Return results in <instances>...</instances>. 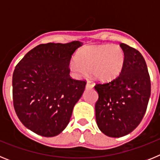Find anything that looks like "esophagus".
<instances>
[{
  "instance_id": "obj_1",
  "label": "esophagus",
  "mask_w": 160,
  "mask_h": 160,
  "mask_svg": "<svg viewBox=\"0 0 160 160\" xmlns=\"http://www.w3.org/2000/svg\"><path fill=\"white\" fill-rule=\"evenodd\" d=\"M93 87H94V85L91 84L90 82H87V86H86V88H87V89H92Z\"/></svg>"
}]
</instances>
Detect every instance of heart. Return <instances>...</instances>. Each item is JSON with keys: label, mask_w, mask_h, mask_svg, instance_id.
Wrapping results in <instances>:
<instances>
[{"label": "heart", "mask_w": 160, "mask_h": 160, "mask_svg": "<svg viewBox=\"0 0 160 160\" xmlns=\"http://www.w3.org/2000/svg\"><path fill=\"white\" fill-rule=\"evenodd\" d=\"M125 65V54L116 45L86 46L79 49L76 60L70 63V70L77 75L92 73L97 81L107 82L119 77Z\"/></svg>", "instance_id": "b5f03b06"}]
</instances>
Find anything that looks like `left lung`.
Instances as JSON below:
<instances>
[{
    "mask_svg": "<svg viewBox=\"0 0 160 160\" xmlns=\"http://www.w3.org/2000/svg\"><path fill=\"white\" fill-rule=\"evenodd\" d=\"M125 54L122 72L113 81L96 84V122L106 135L118 138L128 135L143 118L151 95V80L142 55L120 44Z\"/></svg>",
    "mask_w": 160,
    "mask_h": 160,
    "instance_id": "8db88e82",
    "label": "left lung"
}]
</instances>
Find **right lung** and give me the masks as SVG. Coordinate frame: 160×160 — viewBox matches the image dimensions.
<instances>
[{"instance_id":"add662e5","label":"right lung","mask_w":160,"mask_h":160,"mask_svg":"<svg viewBox=\"0 0 160 160\" xmlns=\"http://www.w3.org/2000/svg\"><path fill=\"white\" fill-rule=\"evenodd\" d=\"M82 45L41 44L28 52L12 74L14 110L25 128L44 137L59 135L68 125L86 81L70 76L72 54Z\"/></svg>"}]
</instances>
